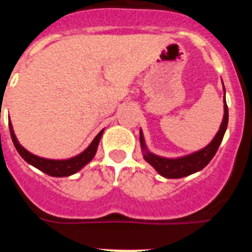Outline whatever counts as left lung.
Wrapping results in <instances>:
<instances>
[{
	"label": "left lung",
	"mask_w": 252,
	"mask_h": 252,
	"mask_svg": "<svg viewBox=\"0 0 252 252\" xmlns=\"http://www.w3.org/2000/svg\"><path fill=\"white\" fill-rule=\"evenodd\" d=\"M227 124H228V108H227L226 99H224L223 121H222L221 127H220V130H218L217 135L212 140V142L204 149H202V150L197 151V153L190 154L188 157L178 158V159H166V158L158 157V155H154V154L149 153L146 150L144 135L140 131V142H141V149L144 150V159L151 166H154L155 170L160 175L169 178V179H178V178H183L187 177V175L193 174L195 171L202 170L213 159V157L217 153L218 148L221 145L223 135L226 132Z\"/></svg>",
	"instance_id": "8db88e82"
}]
</instances>
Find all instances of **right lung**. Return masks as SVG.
Here are the masks:
<instances>
[{"label": "right lung", "instance_id": "add662e5", "mask_svg": "<svg viewBox=\"0 0 252 252\" xmlns=\"http://www.w3.org/2000/svg\"><path fill=\"white\" fill-rule=\"evenodd\" d=\"M8 126H10V133L11 139H12L13 141V145H15L16 150L19 151V154L22 157V159L25 160V161H28L29 164H31L32 166H35V168L39 169V170L44 171L45 174L51 175V177H68V175H72L74 174V173H77V171L81 170L84 165H87V164L94 158L95 151H97V148H98L99 140H101L102 133H103V130H102L101 132L94 137L92 144H91L83 153L77 155V157L68 160H50L36 157V155L29 153L26 149L22 148L19 144V141H17L15 133H13L11 122L8 124Z\"/></svg>", "mask_w": 252, "mask_h": 252}]
</instances>
